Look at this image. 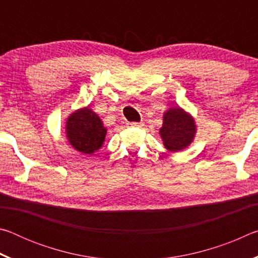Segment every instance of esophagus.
I'll return each mask as SVG.
<instances>
[{"label": "esophagus", "mask_w": 258, "mask_h": 258, "mask_svg": "<svg viewBox=\"0 0 258 258\" xmlns=\"http://www.w3.org/2000/svg\"><path fill=\"white\" fill-rule=\"evenodd\" d=\"M128 126H131V127H141V126H143V123L141 121V123H128Z\"/></svg>", "instance_id": "obj_1"}]
</instances>
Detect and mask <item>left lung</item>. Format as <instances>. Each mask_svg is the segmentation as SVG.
I'll list each match as a JSON object with an SVG mask.
<instances>
[{
  "label": "left lung",
  "instance_id": "8db88e82",
  "mask_svg": "<svg viewBox=\"0 0 258 258\" xmlns=\"http://www.w3.org/2000/svg\"><path fill=\"white\" fill-rule=\"evenodd\" d=\"M197 127L192 116L182 108H169L164 113L163 126L159 134L164 146L171 152H177L191 145L194 141Z\"/></svg>",
  "mask_w": 258,
  "mask_h": 258
}]
</instances>
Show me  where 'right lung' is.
Returning a JSON list of instances; mask_svg holds the SVG:
<instances>
[{
  "mask_svg": "<svg viewBox=\"0 0 258 258\" xmlns=\"http://www.w3.org/2000/svg\"><path fill=\"white\" fill-rule=\"evenodd\" d=\"M67 139L73 148L85 155H91L102 147L107 128L102 120L90 107L78 109L66 121Z\"/></svg>",
  "mask_w": 258,
  "mask_h": 258,
  "instance_id": "right-lung-1",
  "label": "right lung"
}]
</instances>
